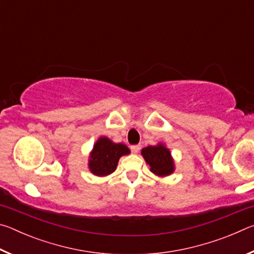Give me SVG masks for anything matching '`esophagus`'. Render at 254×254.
Segmentation results:
<instances>
[{"mask_svg": "<svg viewBox=\"0 0 254 254\" xmlns=\"http://www.w3.org/2000/svg\"><path fill=\"white\" fill-rule=\"evenodd\" d=\"M131 151L133 153H137L140 151V145H132L131 147Z\"/></svg>", "mask_w": 254, "mask_h": 254, "instance_id": "obj_1", "label": "esophagus"}]
</instances>
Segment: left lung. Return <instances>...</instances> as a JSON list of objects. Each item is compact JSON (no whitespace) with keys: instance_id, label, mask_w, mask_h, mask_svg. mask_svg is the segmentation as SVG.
<instances>
[{"instance_id":"8db88e82","label":"left lung","mask_w":254,"mask_h":254,"mask_svg":"<svg viewBox=\"0 0 254 254\" xmlns=\"http://www.w3.org/2000/svg\"><path fill=\"white\" fill-rule=\"evenodd\" d=\"M141 154L150 167V171L158 177H166L175 171V162L170 150L165 144L149 145L141 150Z\"/></svg>"}]
</instances>
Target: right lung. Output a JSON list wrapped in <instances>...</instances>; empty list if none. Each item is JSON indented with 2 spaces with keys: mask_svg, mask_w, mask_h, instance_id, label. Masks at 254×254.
Listing matches in <instances>:
<instances>
[{
  "mask_svg": "<svg viewBox=\"0 0 254 254\" xmlns=\"http://www.w3.org/2000/svg\"><path fill=\"white\" fill-rule=\"evenodd\" d=\"M128 153L130 149L126 144L115 143L109 137L101 136L94 144L92 152L89 154L88 168L95 176L104 177L114 173L120 158Z\"/></svg>",
  "mask_w": 254,
  "mask_h": 254,
  "instance_id": "1",
  "label": "right lung"
}]
</instances>
